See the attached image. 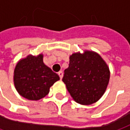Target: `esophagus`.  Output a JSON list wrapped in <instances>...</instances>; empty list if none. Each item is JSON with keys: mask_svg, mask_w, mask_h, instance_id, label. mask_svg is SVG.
I'll return each instance as SVG.
<instances>
[{"mask_svg": "<svg viewBox=\"0 0 130 130\" xmlns=\"http://www.w3.org/2000/svg\"><path fill=\"white\" fill-rule=\"evenodd\" d=\"M58 75L60 76V78L62 79V75H63V73H62V71H60V72H58Z\"/></svg>", "mask_w": 130, "mask_h": 130, "instance_id": "1", "label": "esophagus"}]
</instances>
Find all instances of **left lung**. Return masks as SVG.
I'll list each match as a JSON object with an SVG mask.
<instances>
[{"instance_id":"obj_1","label":"left lung","mask_w":130,"mask_h":130,"mask_svg":"<svg viewBox=\"0 0 130 130\" xmlns=\"http://www.w3.org/2000/svg\"><path fill=\"white\" fill-rule=\"evenodd\" d=\"M108 66L100 55L93 52L75 53L70 57L62 81L77 103L89 105L104 93L109 81Z\"/></svg>"}]
</instances>
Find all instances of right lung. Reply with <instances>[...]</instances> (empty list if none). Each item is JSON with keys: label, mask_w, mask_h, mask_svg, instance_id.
Returning <instances> with one entry per match:
<instances>
[{"label": "right lung", "mask_w": 130, "mask_h": 130, "mask_svg": "<svg viewBox=\"0 0 130 130\" xmlns=\"http://www.w3.org/2000/svg\"><path fill=\"white\" fill-rule=\"evenodd\" d=\"M58 80L59 75L44 64L42 55L27 56L18 62L14 70L16 90L29 100H39L47 96Z\"/></svg>", "instance_id": "1"}]
</instances>
